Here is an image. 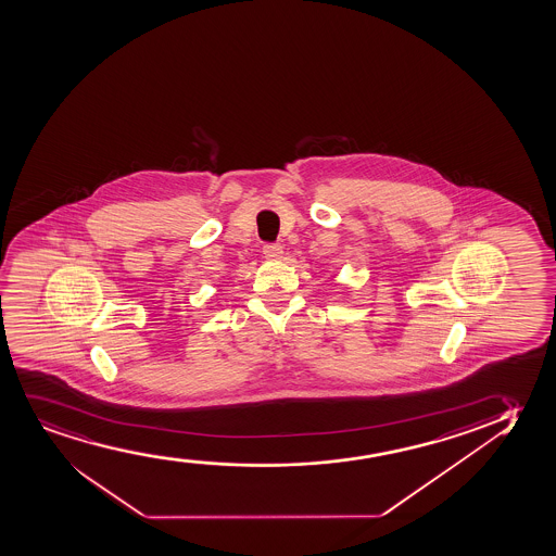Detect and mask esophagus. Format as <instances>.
Here are the masks:
<instances>
[{
	"label": "esophagus",
	"instance_id": "esophagus-1",
	"mask_svg": "<svg viewBox=\"0 0 556 556\" xmlns=\"http://www.w3.org/2000/svg\"><path fill=\"white\" fill-rule=\"evenodd\" d=\"M263 253H265V257L268 261H278L283 252H281L280 244H267V247L263 248Z\"/></svg>",
	"mask_w": 556,
	"mask_h": 556
}]
</instances>
